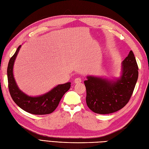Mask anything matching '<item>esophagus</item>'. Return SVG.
<instances>
[{"mask_svg": "<svg viewBox=\"0 0 149 149\" xmlns=\"http://www.w3.org/2000/svg\"><path fill=\"white\" fill-rule=\"evenodd\" d=\"M81 78H76L75 79H74V83H76V84H78V83H80L81 82Z\"/></svg>", "mask_w": 149, "mask_h": 149, "instance_id": "34e87169", "label": "esophagus"}]
</instances>
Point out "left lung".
Returning <instances> with one entry per match:
<instances>
[{
    "mask_svg": "<svg viewBox=\"0 0 149 149\" xmlns=\"http://www.w3.org/2000/svg\"><path fill=\"white\" fill-rule=\"evenodd\" d=\"M121 75L116 81L88 76L84 81L87 106L97 114L113 113L129 102L138 79V66L132 51L122 62Z\"/></svg>",
    "mask_w": 149,
    "mask_h": 149,
    "instance_id": "obj_1",
    "label": "left lung"
}]
</instances>
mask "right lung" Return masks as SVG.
Returning a JSON list of instances; mask_svg holds the SVG:
<instances>
[{"mask_svg":"<svg viewBox=\"0 0 149 149\" xmlns=\"http://www.w3.org/2000/svg\"><path fill=\"white\" fill-rule=\"evenodd\" d=\"M20 47L21 45L17 48L8 64V86L10 96L18 106L29 113L35 115L50 114L56 109L62 97L70 88L71 83L58 84L49 92L39 96L26 95L18 87L13 74V64Z\"/></svg>","mask_w":149,"mask_h":149,"instance_id":"1","label":"right lung"}]
</instances>
